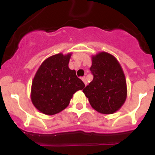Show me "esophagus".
I'll return each mask as SVG.
<instances>
[{
	"label": "esophagus",
	"instance_id": "esophagus-1",
	"mask_svg": "<svg viewBox=\"0 0 155 155\" xmlns=\"http://www.w3.org/2000/svg\"><path fill=\"white\" fill-rule=\"evenodd\" d=\"M82 80L83 81V82L85 83V85H87V82H86V79H85V76H84V77H82Z\"/></svg>",
	"mask_w": 155,
	"mask_h": 155
}]
</instances>
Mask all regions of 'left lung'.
<instances>
[{"label": "left lung", "mask_w": 155, "mask_h": 155, "mask_svg": "<svg viewBox=\"0 0 155 155\" xmlns=\"http://www.w3.org/2000/svg\"><path fill=\"white\" fill-rule=\"evenodd\" d=\"M90 70L94 79L83 89L93 109L102 114H112L124 104L127 84L119 62L111 54L102 51L92 57Z\"/></svg>", "instance_id": "1"}]
</instances>
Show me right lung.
Segmentation results:
<instances>
[{
  "mask_svg": "<svg viewBox=\"0 0 155 155\" xmlns=\"http://www.w3.org/2000/svg\"><path fill=\"white\" fill-rule=\"evenodd\" d=\"M71 54L48 58L37 70L32 82L31 98L42 113L52 115L68 107L73 94L85 87L68 64Z\"/></svg>",
  "mask_w": 155,
  "mask_h": 155,
  "instance_id": "add662e5",
  "label": "right lung"
}]
</instances>
